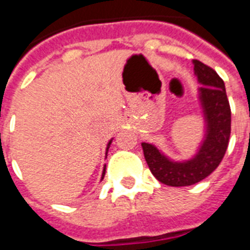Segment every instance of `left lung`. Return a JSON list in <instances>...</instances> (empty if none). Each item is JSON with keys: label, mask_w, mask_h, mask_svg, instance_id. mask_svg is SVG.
Wrapping results in <instances>:
<instances>
[{"label": "left lung", "mask_w": 250, "mask_h": 250, "mask_svg": "<svg viewBox=\"0 0 250 250\" xmlns=\"http://www.w3.org/2000/svg\"><path fill=\"white\" fill-rule=\"evenodd\" d=\"M198 84L205 133L193 157L174 161L153 144L141 143L149 168L158 182L170 187H187L201 182L213 172L225 157L231 135V109L225 82L213 68L193 61Z\"/></svg>", "instance_id": "left-lung-1"}]
</instances>
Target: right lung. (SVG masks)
Here are the masks:
<instances>
[{
    "label": "right lung",
    "instance_id": "add662e5",
    "mask_svg": "<svg viewBox=\"0 0 250 250\" xmlns=\"http://www.w3.org/2000/svg\"><path fill=\"white\" fill-rule=\"evenodd\" d=\"M111 141H113V139L107 143V146H106V156H107V152H109V148H110V144H111ZM105 171H106V166H104V171H102V176H101V180L104 179V176H105Z\"/></svg>",
    "mask_w": 250,
    "mask_h": 250
}]
</instances>
